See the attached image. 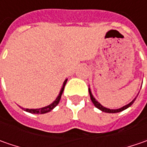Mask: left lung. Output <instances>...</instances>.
Returning a JSON list of instances; mask_svg holds the SVG:
<instances>
[{
    "mask_svg": "<svg viewBox=\"0 0 147 147\" xmlns=\"http://www.w3.org/2000/svg\"><path fill=\"white\" fill-rule=\"evenodd\" d=\"M88 91H89V94H90V97H91V100H92V101L93 102L94 105L96 107V108H98L99 110H100L101 111H103V112H106V113H118V112H120V111H123V110H126L127 108H128L129 106H131L133 104V102H134V100H136V98L134 99L133 100H132L129 104L126 105H124L123 107H122L120 109H117V110H110V109H108V108H105L104 106H102L99 103L98 101L96 100V99L94 98L93 96H92V94L91 92V90H90V88L88 89Z\"/></svg>",
    "mask_w": 147,
    "mask_h": 147,
    "instance_id": "obj_1",
    "label": "left lung"
}]
</instances>
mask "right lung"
I'll return each mask as SVG.
<instances>
[{
	"label": "right lung",
	"instance_id": "add662e5",
	"mask_svg": "<svg viewBox=\"0 0 147 147\" xmlns=\"http://www.w3.org/2000/svg\"><path fill=\"white\" fill-rule=\"evenodd\" d=\"M66 82H67V79H65V81L64 82V83H63V87H62L61 90H60V92H59V96H57V98L55 99V100L54 101L53 103H51V104L47 106H46V107L41 108V109H24V110L27 111V112L31 113V114H37V115H38V114H45V113L50 112L51 110H53L54 108H55L57 105L59 104V100L61 98V95H62L63 92H64V88H65Z\"/></svg>",
	"mask_w": 147,
	"mask_h": 147
}]
</instances>
